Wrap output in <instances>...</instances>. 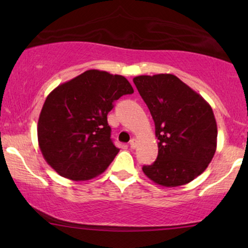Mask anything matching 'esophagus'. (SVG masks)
Listing matches in <instances>:
<instances>
[{"label": "esophagus", "instance_id": "esophagus-1", "mask_svg": "<svg viewBox=\"0 0 248 248\" xmlns=\"http://www.w3.org/2000/svg\"><path fill=\"white\" fill-rule=\"evenodd\" d=\"M136 146H138V140H136V139H132L129 142V147L132 148V149H135Z\"/></svg>", "mask_w": 248, "mask_h": 248}]
</instances>
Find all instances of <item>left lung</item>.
Segmentation results:
<instances>
[{"label": "left lung", "instance_id": "obj_1", "mask_svg": "<svg viewBox=\"0 0 248 248\" xmlns=\"http://www.w3.org/2000/svg\"><path fill=\"white\" fill-rule=\"evenodd\" d=\"M155 124L158 155L144 175L175 187L190 183L206 169L217 149V122L201 94L169 73L133 79Z\"/></svg>", "mask_w": 248, "mask_h": 248}]
</instances>
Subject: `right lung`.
I'll return each instance as SVG.
<instances>
[{"mask_svg": "<svg viewBox=\"0 0 248 248\" xmlns=\"http://www.w3.org/2000/svg\"><path fill=\"white\" fill-rule=\"evenodd\" d=\"M134 90L124 77L87 70L47 95L38 119V146L47 164L72 181L99 176L119 148L110 139L107 114L113 102Z\"/></svg>", "mask_w": 248, "mask_h": 248, "instance_id": "right-lung-1", "label": "right lung"}]
</instances>
